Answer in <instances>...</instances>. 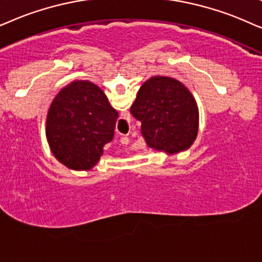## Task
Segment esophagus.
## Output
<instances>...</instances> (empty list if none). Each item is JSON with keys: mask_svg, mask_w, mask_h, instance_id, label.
Wrapping results in <instances>:
<instances>
[{"mask_svg": "<svg viewBox=\"0 0 262 262\" xmlns=\"http://www.w3.org/2000/svg\"><path fill=\"white\" fill-rule=\"evenodd\" d=\"M128 142H129V138H127V137H122L121 138V144L122 145H128Z\"/></svg>", "mask_w": 262, "mask_h": 262, "instance_id": "obj_1", "label": "esophagus"}]
</instances>
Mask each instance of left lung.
Returning <instances> with one entry per match:
<instances>
[{"label":"left lung","mask_w":262,"mask_h":262,"mask_svg":"<svg viewBox=\"0 0 262 262\" xmlns=\"http://www.w3.org/2000/svg\"><path fill=\"white\" fill-rule=\"evenodd\" d=\"M141 122L149 147L169 155L189 148L198 135L199 110L183 83L169 76H153L139 90L130 107Z\"/></svg>","instance_id":"1"}]
</instances>
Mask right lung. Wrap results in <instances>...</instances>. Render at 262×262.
Segmentation results:
<instances>
[{
	"mask_svg": "<svg viewBox=\"0 0 262 262\" xmlns=\"http://www.w3.org/2000/svg\"><path fill=\"white\" fill-rule=\"evenodd\" d=\"M118 113L90 81H74L52 100L47 138L56 159L73 170H90L113 140Z\"/></svg>",
	"mask_w": 262,
	"mask_h": 262,
	"instance_id": "obj_1",
	"label": "right lung"
}]
</instances>
